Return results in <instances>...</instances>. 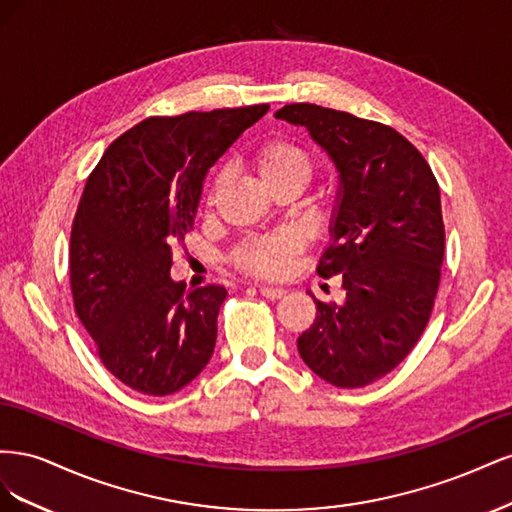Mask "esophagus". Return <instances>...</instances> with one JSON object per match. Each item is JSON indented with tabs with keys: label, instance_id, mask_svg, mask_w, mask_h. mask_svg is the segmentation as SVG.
Wrapping results in <instances>:
<instances>
[{
	"label": "esophagus",
	"instance_id": "obj_1",
	"mask_svg": "<svg viewBox=\"0 0 512 512\" xmlns=\"http://www.w3.org/2000/svg\"><path fill=\"white\" fill-rule=\"evenodd\" d=\"M258 290H260L262 297H265V299H271V301H275V299H282L284 294H286V290H284V288H275V286H260Z\"/></svg>",
	"mask_w": 512,
	"mask_h": 512
}]
</instances>
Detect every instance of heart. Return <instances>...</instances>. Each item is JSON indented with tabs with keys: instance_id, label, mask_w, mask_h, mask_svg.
Listing matches in <instances>:
<instances>
[{
	"instance_id": "1",
	"label": "heart",
	"mask_w": 512,
	"mask_h": 512,
	"mask_svg": "<svg viewBox=\"0 0 512 512\" xmlns=\"http://www.w3.org/2000/svg\"><path fill=\"white\" fill-rule=\"evenodd\" d=\"M254 166L267 188L288 181L305 185L309 177H312V164H309L305 153L297 145L286 141H271L267 145H262L254 156ZM220 183L222 179L215 181L211 198L218 194ZM292 247L294 239L290 235L258 239L245 247L241 254V262L245 269L254 271L256 275L277 277L286 271Z\"/></svg>"
}]
</instances>
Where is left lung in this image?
<instances>
[{
  "label": "left lung",
  "mask_w": 512,
  "mask_h": 512,
  "mask_svg": "<svg viewBox=\"0 0 512 512\" xmlns=\"http://www.w3.org/2000/svg\"><path fill=\"white\" fill-rule=\"evenodd\" d=\"M327 151L339 185L331 245L320 277H342L346 299L322 303L297 339L305 365L339 389L393 371L425 331L440 284L444 222L440 188L418 149L397 130L318 104L275 113Z\"/></svg>",
  "instance_id": "left-lung-1"
}]
</instances>
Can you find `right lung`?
<instances>
[{"label": "right lung", "mask_w": 512, "mask_h": 512, "mask_svg": "<svg viewBox=\"0 0 512 512\" xmlns=\"http://www.w3.org/2000/svg\"><path fill=\"white\" fill-rule=\"evenodd\" d=\"M269 104L149 117L89 175L72 224L74 309L104 367L130 389L164 397L209 363L226 288L188 290L170 277L209 168Z\"/></svg>", "instance_id": "add662e5"}]
</instances>
